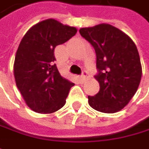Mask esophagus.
I'll list each match as a JSON object with an SVG mask.
<instances>
[{
    "mask_svg": "<svg viewBox=\"0 0 149 149\" xmlns=\"http://www.w3.org/2000/svg\"><path fill=\"white\" fill-rule=\"evenodd\" d=\"M88 77V73L87 71H84L83 72V73L81 75V78H82V80H86L87 78Z\"/></svg>",
    "mask_w": 149,
    "mask_h": 149,
    "instance_id": "34e87169",
    "label": "esophagus"
}]
</instances>
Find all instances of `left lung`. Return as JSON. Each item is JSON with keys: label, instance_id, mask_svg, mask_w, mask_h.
Wrapping results in <instances>:
<instances>
[{"label": "left lung", "instance_id": "1", "mask_svg": "<svg viewBox=\"0 0 149 149\" xmlns=\"http://www.w3.org/2000/svg\"><path fill=\"white\" fill-rule=\"evenodd\" d=\"M79 32L96 54L95 78L100 90L88 95V104L102 113H117L128 104L140 84L142 65L136 46L125 33L107 24L82 28Z\"/></svg>", "mask_w": 149, "mask_h": 149}]
</instances>
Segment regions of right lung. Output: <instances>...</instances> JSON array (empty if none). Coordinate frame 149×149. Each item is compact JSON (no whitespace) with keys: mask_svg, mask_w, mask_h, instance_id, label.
Here are the masks:
<instances>
[{"mask_svg":"<svg viewBox=\"0 0 149 149\" xmlns=\"http://www.w3.org/2000/svg\"><path fill=\"white\" fill-rule=\"evenodd\" d=\"M77 29L49 19L32 26L18 47L13 73L27 106L39 113H52L65 104L74 84L60 74L54 48L67 42Z\"/></svg>","mask_w":149,"mask_h":149,"instance_id":"right-lung-1","label":"right lung"}]
</instances>
